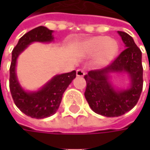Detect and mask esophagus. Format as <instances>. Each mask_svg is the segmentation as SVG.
I'll use <instances>...</instances> for the list:
<instances>
[{
	"instance_id": "obj_1",
	"label": "esophagus",
	"mask_w": 150,
	"mask_h": 150,
	"mask_svg": "<svg viewBox=\"0 0 150 150\" xmlns=\"http://www.w3.org/2000/svg\"><path fill=\"white\" fill-rule=\"evenodd\" d=\"M84 74H85V72H84L83 69L78 68V70H77V76L78 77H83Z\"/></svg>"
}]
</instances>
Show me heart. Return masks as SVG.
<instances>
[{"label":"heart","instance_id":"1","mask_svg":"<svg viewBox=\"0 0 150 150\" xmlns=\"http://www.w3.org/2000/svg\"><path fill=\"white\" fill-rule=\"evenodd\" d=\"M119 46L117 41L110 39L108 37L98 36L90 38L83 46L86 53L95 55V62L98 66L109 63L118 54Z\"/></svg>","mask_w":150,"mask_h":150}]
</instances>
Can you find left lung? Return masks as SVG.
<instances>
[{
	"label": "left lung",
	"mask_w": 150,
	"mask_h": 150,
	"mask_svg": "<svg viewBox=\"0 0 150 150\" xmlns=\"http://www.w3.org/2000/svg\"><path fill=\"white\" fill-rule=\"evenodd\" d=\"M118 32L126 49L107 67L89 71L84 76L87 83L84 95L90 108L106 117H118L129 112L137 104L143 90L141 51L129 34ZM111 71L128 72L131 78L130 88L119 92L113 90L107 76Z\"/></svg>",
	"instance_id": "left-lung-1"
}]
</instances>
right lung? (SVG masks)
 Masks as SVG:
<instances>
[{"instance_id":"obj_1","label":"right lung","mask_w":150,"mask_h":150,"mask_svg":"<svg viewBox=\"0 0 150 150\" xmlns=\"http://www.w3.org/2000/svg\"><path fill=\"white\" fill-rule=\"evenodd\" d=\"M52 31L45 26H38L21 37L12 51L10 67L9 87L16 106L26 115L35 118H44L57 112L62 94L76 78V71L57 75L38 92L26 93L21 88L16 79V63L17 57L33 42H47L53 40Z\"/></svg>"}]
</instances>
